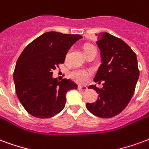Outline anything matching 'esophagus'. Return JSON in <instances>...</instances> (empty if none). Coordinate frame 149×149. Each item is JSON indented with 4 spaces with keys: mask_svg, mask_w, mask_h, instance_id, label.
<instances>
[{
    "mask_svg": "<svg viewBox=\"0 0 149 149\" xmlns=\"http://www.w3.org/2000/svg\"><path fill=\"white\" fill-rule=\"evenodd\" d=\"M78 89H79V91H86V90H87V87L85 86H78Z\"/></svg>",
    "mask_w": 149,
    "mask_h": 149,
    "instance_id": "obj_1",
    "label": "esophagus"
}]
</instances>
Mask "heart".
<instances>
[{
  "label": "heart",
  "instance_id": "1",
  "mask_svg": "<svg viewBox=\"0 0 149 149\" xmlns=\"http://www.w3.org/2000/svg\"><path fill=\"white\" fill-rule=\"evenodd\" d=\"M91 70H86V69H74L70 73V77L73 79L74 81L79 83H84L88 80L89 77L91 76Z\"/></svg>",
  "mask_w": 149,
  "mask_h": 149
}]
</instances>
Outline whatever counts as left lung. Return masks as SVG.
Returning <instances> with one entry per match:
<instances>
[{
  "mask_svg": "<svg viewBox=\"0 0 149 149\" xmlns=\"http://www.w3.org/2000/svg\"><path fill=\"white\" fill-rule=\"evenodd\" d=\"M96 36L102 64L94 82L104 81V83L102 89L96 85L90 86L98 97L95 102L86 103V108L99 118H113L125 109L133 95L140 75L137 58L122 40L107 32Z\"/></svg>",
  "mask_w": 149,
  "mask_h": 149,
  "instance_id": "8db88e82",
  "label": "left lung"
}]
</instances>
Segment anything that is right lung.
Listing matches in <instances>:
<instances>
[{
  "instance_id": "add662e5",
  "label": "right lung",
  "mask_w": 149,
  "mask_h": 149,
  "mask_svg": "<svg viewBox=\"0 0 149 149\" xmlns=\"http://www.w3.org/2000/svg\"><path fill=\"white\" fill-rule=\"evenodd\" d=\"M82 36L48 31L26 47L17 59L13 73L16 92L24 108L38 118H49L63 109L66 94L77 89L64 79L58 82L52 70L63 63L67 52Z\"/></svg>"
}]
</instances>
